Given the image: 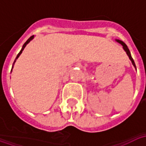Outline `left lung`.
I'll return each mask as SVG.
<instances>
[{
  "instance_id": "8db88e82",
  "label": "left lung",
  "mask_w": 146,
  "mask_h": 146,
  "mask_svg": "<svg viewBox=\"0 0 146 146\" xmlns=\"http://www.w3.org/2000/svg\"><path fill=\"white\" fill-rule=\"evenodd\" d=\"M116 41L118 42L119 44H120L122 45L123 48V50L125 51V52L127 53V56H128L129 58H130V60L131 61L132 65L134 66V67L135 68V70H136V66H135V62H134V59L132 58L131 54V52H130V51H129V49H128V48H127V46L125 44V43H124V42H123L122 40H117V39H116Z\"/></svg>"
}]
</instances>
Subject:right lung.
<instances>
[{"label": "right lung", "instance_id": "add662e5", "mask_svg": "<svg viewBox=\"0 0 146 146\" xmlns=\"http://www.w3.org/2000/svg\"><path fill=\"white\" fill-rule=\"evenodd\" d=\"M33 38H34V36H30V38L28 39L27 41L25 42V44H24L23 46V48H22V49H21V51H19V54H17V56H16V58H15V59L14 62H13V66H12V69H13V67H14V65H15V62H16V60H17V58L19 57V56H20V54H22V52H23V50H24V48H26V46H27V45L28 44H29V43H30V42L31 41V40H33ZM12 69H11V71H12Z\"/></svg>", "mask_w": 146, "mask_h": 146}]
</instances>
